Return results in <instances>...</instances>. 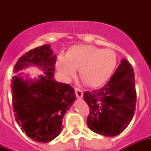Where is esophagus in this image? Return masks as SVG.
<instances>
[{"label": "esophagus", "instance_id": "esophagus-1", "mask_svg": "<svg viewBox=\"0 0 151 151\" xmlns=\"http://www.w3.org/2000/svg\"><path fill=\"white\" fill-rule=\"evenodd\" d=\"M74 91H75V95L76 96H77V98H82V96H83V92H82V90H80V89L78 88V87H75Z\"/></svg>", "mask_w": 151, "mask_h": 151}]
</instances>
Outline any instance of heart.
Returning a JSON list of instances; mask_svg holds the SVG:
<instances>
[{"label": "heart", "mask_w": 151, "mask_h": 151, "mask_svg": "<svg viewBox=\"0 0 151 151\" xmlns=\"http://www.w3.org/2000/svg\"><path fill=\"white\" fill-rule=\"evenodd\" d=\"M116 65V55L113 50L102 49L93 45L79 44L69 47L65 55L60 54L56 67L66 79L79 76L86 86L96 87L108 80Z\"/></svg>", "instance_id": "b5f03b06"}]
</instances>
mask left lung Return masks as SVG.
Returning a JSON list of instances; mask_svg holds the SVG:
<instances>
[{
  "instance_id": "1",
  "label": "left lung",
  "mask_w": 151,
  "mask_h": 151,
  "mask_svg": "<svg viewBox=\"0 0 151 151\" xmlns=\"http://www.w3.org/2000/svg\"><path fill=\"white\" fill-rule=\"evenodd\" d=\"M134 80L133 67L124 59L104 86L84 92L83 98L90 108L87 117L90 129L113 137L126 129L136 109Z\"/></svg>"
}]
</instances>
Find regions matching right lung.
<instances>
[{
  "mask_svg": "<svg viewBox=\"0 0 151 151\" xmlns=\"http://www.w3.org/2000/svg\"><path fill=\"white\" fill-rule=\"evenodd\" d=\"M56 56L50 45L31 49L22 56L14 72L35 65L44 74L35 81L14 76L11 80L12 104L15 120L22 130L38 142H48L62 131V119L75 100L74 90L69 84L55 81Z\"/></svg>",
  "mask_w": 151,
  "mask_h": 151,
  "instance_id": "right-lung-1",
  "label": "right lung"
}]
</instances>
